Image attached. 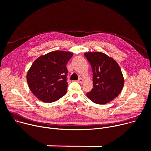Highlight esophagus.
<instances>
[{"instance_id":"esophagus-1","label":"esophagus","mask_w":151,"mask_h":151,"mask_svg":"<svg viewBox=\"0 0 151 151\" xmlns=\"http://www.w3.org/2000/svg\"><path fill=\"white\" fill-rule=\"evenodd\" d=\"M83 81H84V80L82 79V78H79L78 80V82L79 83H80V84L83 83Z\"/></svg>"}]
</instances>
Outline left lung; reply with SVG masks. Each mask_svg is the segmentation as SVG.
Wrapping results in <instances>:
<instances>
[{
	"label": "left lung",
	"instance_id": "8db88e82",
	"mask_svg": "<svg viewBox=\"0 0 151 151\" xmlns=\"http://www.w3.org/2000/svg\"><path fill=\"white\" fill-rule=\"evenodd\" d=\"M93 73V88L87 93V97L98 104H105L120 93L124 79L117 62L106 54L96 52L84 53Z\"/></svg>",
	"mask_w": 151,
	"mask_h": 151
}]
</instances>
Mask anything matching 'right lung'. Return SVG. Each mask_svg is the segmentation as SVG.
Instances as JSON below:
<instances>
[{
  "label": "right lung",
  "mask_w": 151,
  "mask_h": 151,
  "mask_svg": "<svg viewBox=\"0 0 151 151\" xmlns=\"http://www.w3.org/2000/svg\"><path fill=\"white\" fill-rule=\"evenodd\" d=\"M73 53L53 51L37 58L27 73V82L32 93L44 102L58 101L67 90L66 64Z\"/></svg>",
  "instance_id": "right-lung-1"
}]
</instances>
